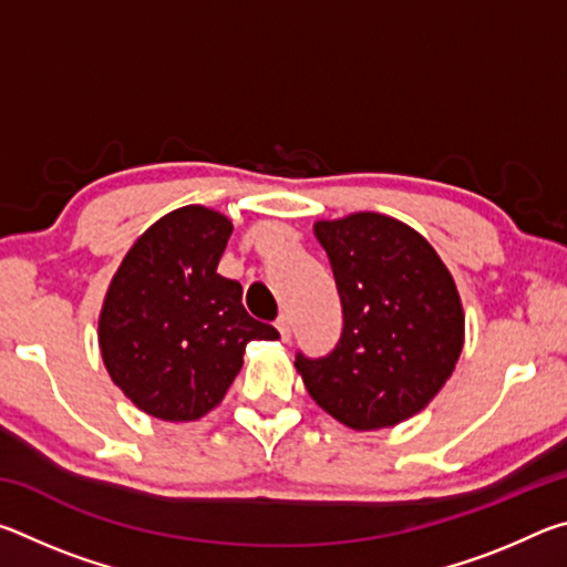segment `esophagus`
Instances as JSON below:
<instances>
[{
  "mask_svg": "<svg viewBox=\"0 0 567 567\" xmlns=\"http://www.w3.org/2000/svg\"><path fill=\"white\" fill-rule=\"evenodd\" d=\"M275 328L280 330V338L287 342L290 340V334H292V320L287 318V315H280V318H277V322H275Z\"/></svg>",
  "mask_w": 567,
  "mask_h": 567,
  "instance_id": "34e87169",
  "label": "esophagus"
}]
</instances>
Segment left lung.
<instances>
[{"mask_svg": "<svg viewBox=\"0 0 567 567\" xmlns=\"http://www.w3.org/2000/svg\"><path fill=\"white\" fill-rule=\"evenodd\" d=\"M342 300L328 358L297 354L310 398L342 425L382 430L417 415L453 375L465 312L453 275L417 229L380 213L318 219Z\"/></svg>", "mask_w": 567, "mask_h": 567, "instance_id": "8db88e82", "label": "left lung"}]
</instances>
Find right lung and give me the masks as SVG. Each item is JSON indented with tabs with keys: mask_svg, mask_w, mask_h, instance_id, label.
Returning a JSON list of instances; mask_svg holds the SVG:
<instances>
[{
	"mask_svg": "<svg viewBox=\"0 0 567 567\" xmlns=\"http://www.w3.org/2000/svg\"><path fill=\"white\" fill-rule=\"evenodd\" d=\"M233 219L203 205L150 225L112 275L97 322L102 362L132 405L189 422L223 402L252 340H280L217 275Z\"/></svg>",
	"mask_w": 567,
	"mask_h": 567,
	"instance_id": "1",
	"label": "right lung"
}]
</instances>
